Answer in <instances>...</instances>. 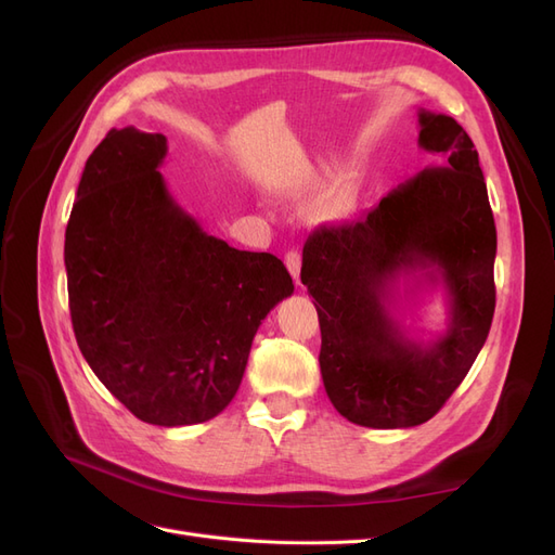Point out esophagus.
<instances>
[{
	"mask_svg": "<svg viewBox=\"0 0 555 555\" xmlns=\"http://www.w3.org/2000/svg\"><path fill=\"white\" fill-rule=\"evenodd\" d=\"M284 263H287L292 278H294L296 284H298V278H300V255H298V251H296V249L287 251V257H284Z\"/></svg>",
	"mask_w": 555,
	"mask_h": 555,
	"instance_id": "esophagus-1",
	"label": "esophagus"
}]
</instances>
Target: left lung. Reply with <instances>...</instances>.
I'll return each mask as SVG.
<instances>
[{"instance_id":"8db88e82","label":"left lung","mask_w":555,"mask_h":555,"mask_svg":"<svg viewBox=\"0 0 555 555\" xmlns=\"http://www.w3.org/2000/svg\"><path fill=\"white\" fill-rule=\"evenodd\" d=\"M418 147L433 157L428 169L361 220L319 227L304 245L324 389L365 428H412L438 414L495 312L498 236L475 143L453 117L422 108ZM422 283H442L448 296V324L433 341L412 339L395 317L401 294Z\"/></svg>"}]
</instances>
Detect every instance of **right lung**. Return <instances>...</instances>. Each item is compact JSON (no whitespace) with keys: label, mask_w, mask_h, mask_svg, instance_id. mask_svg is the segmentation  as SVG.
I'll list each match as a JSON object with an SVG mask.
<instances>
[{"label":"right lung","mask_w":555,"mask_h":555,"mask_svg":"<svg viewBox=\"0 0 555 555\" xmlns=\"http://www.w3.org/2000/svg\"><path fill=\"white\" fill-rule=\"evenodd\" d=\"M164 133L111 129L82 169L64 236L76 343L145 424L192 426L236 396L284 263L208 236L171 196Z\"/></svg>","instance_id":"1"}]
</instances>
